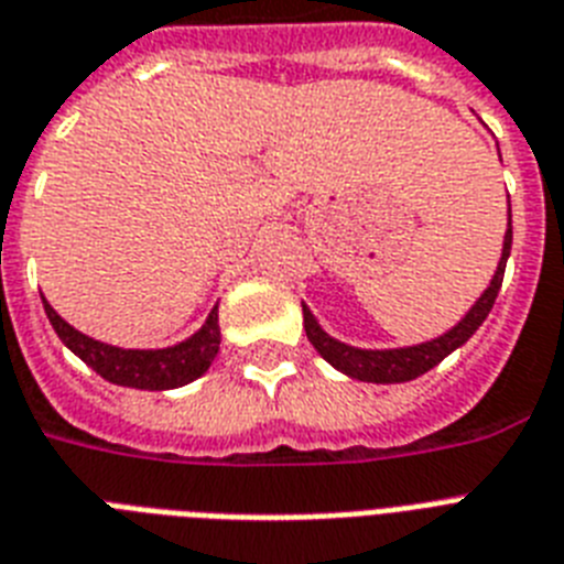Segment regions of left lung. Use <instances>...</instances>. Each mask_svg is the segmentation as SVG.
Instances as JSON below:
<instances>
[{"instance_id":"obj_1","label":"left lung","mask_w":564,"mask_h":564,"mask_svg":"<svg viewBox=\"0 0 564 564\" xmlns=\"http://www.w3.org/2000/svg\"><path fill=\"white\" fill-rule=\"evenodd\" d=\"M509 248H512V225L507 228L503 257H500L498 272L491 278L489 290L482 292L480 301L468 310V316H465L454 330H447L445 336H438L433 343L412 345V348H398V351H360V348H351V345H343L336 343V339H330V336L316 325L313 313L304 307V330H307L310 345H313L334 369L357 377V380H369V383H403V380H415V377H421L424 371L433 369V366H438V362L445 360L451 351H456L459 345L468 343L474 330L486 322V316H489L491 307H495V299H498L500 283H503Z\"/></svg>"}]
</instances>
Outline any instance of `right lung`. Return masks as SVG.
Wrapping results in <instances>:
<instances>
[{
  "instance_id": "add662e5",
  "label": "right lung",
  "mask_w": 564,
  "mask_h": 564,
  "mask_svg": "<svg viewBox=\"0 0 564 564\" xmlns=\"http://www.w3.org/2000/svg\"><path fill=\"white\" fill-rule=\"evenodd\" d=\"M48 322L61 336V343L73 354H78L96 375L117 386H134V389H175L184 386L195 377H202L210 369L213 357L219 351V313L213 310L204 327L187 343L175 345V348H163V351H126V348H113V345L96 343L90 336L78 334L69 327L64 318L57 316L55 310L43 301Z\"/></svg>"
}]
</instances>
